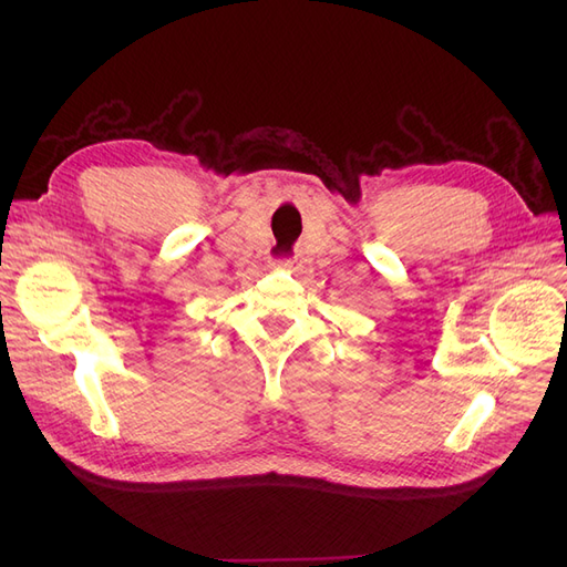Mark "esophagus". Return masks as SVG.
Listing matches in <instances>:
<instances>
[{
    "instance_id": "esophagus-1",
    "label": "esophagus",
    "mask_w": 567,
    "mask_h": 567,
    "mask_svg": "<svg viewBox=\"0 0 567 567\" xmlns=\"http://www.w3.org/2000/svg\"><path fill=\"white\" fill-rule=\"evenodd\" d=\"M274 267H279V269H296V260L293 257H277V260H274Z\"/></svg>"
}]
</instances>
